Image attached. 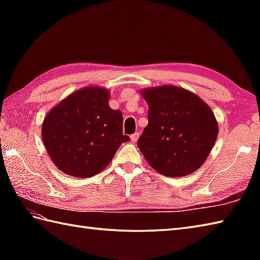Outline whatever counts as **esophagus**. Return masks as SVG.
<instances>
[{
  "label": "esophagus",
  "mask_w": 260,
  "mask_h": 260,
  "mask_svg": "<svg viewBox=\"0 0 260 260\" xmlns=\"http://www.w3.org/2000/svg\"><path fill=\"white\" fill-rule=\"evenodd\" d=\"M139 137H140V134L139 133H137V132H136V133L135 134H133V135H131V141L132 142H133V143H135L137 140H139Z\"/></svg>",
  "instance_id": "1"
}]
</instances>
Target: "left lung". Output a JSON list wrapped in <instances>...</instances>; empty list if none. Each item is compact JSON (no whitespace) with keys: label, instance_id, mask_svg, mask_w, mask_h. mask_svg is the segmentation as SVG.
Masks as SVG:
<instances>
[{"label":"left lung","instance_id":"1","mask_svg":"<svg viewBox=\"0 0 260 260\" xmlns=\"http://www.w3.org/2000/svg\"><path fill=\"white\" fill-rule=\"evenodd\" d=\"M148 124L137 142L147 163L158 173L180 178L206 161L219 133L209 105L184 88L164 85L142 89Z\"/></svg>","mask_w":260,"mask_h":260}]
</instances>
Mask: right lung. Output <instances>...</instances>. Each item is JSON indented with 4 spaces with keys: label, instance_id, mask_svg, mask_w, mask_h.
Instances as JSON below:
<instances>
[{
    "label": "right lung",
    "instance_id": "obj_1",
    "mask_svg": "<svg viewBox=\"0 0 260 260\" xmlns=\"http://www.w3.org/2000/svg\"><path fill=\"white\" fill-rule=\"evenodd\" d=\"M109 90L88 86L56 105L42 123V140L53 164L75 178H90L112 161L121 143L123 114L108 105Z\"/></svg>",
    "mask_w": 260,
    "mask_h": 260
}]
</instances>
